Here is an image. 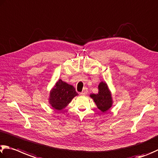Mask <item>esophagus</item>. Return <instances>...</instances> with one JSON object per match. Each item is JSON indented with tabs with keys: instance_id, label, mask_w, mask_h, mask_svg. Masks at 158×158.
<instances>
[{
	"instance_id": "obj_1",
	"label": "esophagus",
	"mask_w": 158,
	"mask_h": 158,
	"mask_svg": "<svg viewBox=\"0 0 158 158\" xmlns=\"http://www.w3.org/2000/svg\"><path fill=\"white\" fill-rule=\"evenodd\" d=\"M88 93V90L86 88H84V89H83V91L81 92V93H80V94H86Z\"/></svg>"
}]
</instances>
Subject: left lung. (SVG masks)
I'll use <instances>...</instances> for the list:
<instances>
[{"label":"left lung","mask_w":158,"mask_h":158,"mask_svg":"<svg viewBox=\"0 0 158 158\" xmlns=\"http://www.w3.org/2000/svg\"><path fill=\"white\" fill-rule=\"evenodd\" d=\"M98 88V94H90V97L95 102L97 108L103 113H104V112L107 111L112 106L111 94L106 83L101 82Z\"/></svg>","instance_id":"left-lung-1"}]
</instances>
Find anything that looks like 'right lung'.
<instances>
[{"instance_id": "1", "label": "right lung", "mask_w": 158, "mask_h": 158, "mask_svg": "<svg viewBox=\"0 0 158 158\" xmlns=\"http://www.w3.org/2000/svg\"><path fill=\"white\" fill-rule=\"evenodd\" d=\"M77 95L78 94L73 85L59 79L50 92V103L54 109L61 110Z\"/></svg>"}]
</instances>
